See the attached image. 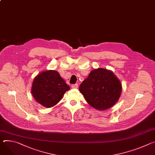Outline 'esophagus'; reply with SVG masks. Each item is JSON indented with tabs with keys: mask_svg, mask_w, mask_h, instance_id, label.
Segmentation results:
<instances>
[{
	"mask_svg": "<svg viewBox=\"0 0 155 155\" xmlns=\"http://www.w3.org/2000/svg\"><path fill=\"white\" fill-rule=\"evenodd\" d=\"M71 87H72V88H77L78 87V85L77 83H76V84H72V85H71Z\"/></svg>",
	"mask_w": 155,
	"mask_h": 155,
	"instance_id": "obj_1",
	"label": "esophagus"
}]
</instances>
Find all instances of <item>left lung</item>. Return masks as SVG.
Here are the masks:
<instances>
[{
    "label": "left lung",
    "instance_id": "obj_1",
    "mask_svg": "<svg viewBox=\"0 0 155 155\" xmlns=\"http://www.w3.org/2000/svg\"><path fill=\"white\" fill-rule=\"evenodd\" d=\"M79 90L90 106L97 110H106L119 99L122 85L113 72L99 68L92 70Z\"/></svg>",
    "mask_w": 155,
    "mask_h": 155
}]
</instances>
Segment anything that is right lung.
I'll use <instances>...</instances> for the list:
<instances>
[{
  "label": "right lung",
  "mask_w": 155,
  "mask_h": 155,
  "mask_svg": "<svg viewBox=\"0 0 155 155\" xmlns=\"http://www.w3.org/2000/svg\"><path fill=\"white\" fill-rule=\"evenodd\" d=\"M69 86L55 70H46L34 79L31 93L35 100L46 107L55 106L62 99Z\"/></svg>",
  "instance_id": "right-lung-1"
}]
</instances>
